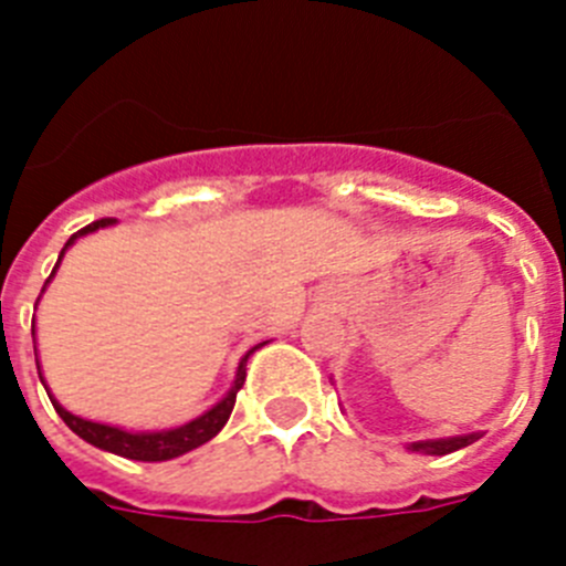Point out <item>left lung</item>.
Wrapping results in <instances>:
<instances>
[{"mask_svg":"<svg viewBox=\"0 0 566 566\" xmlns=\"http://www.w3.org/2000/svg\"><path fill=\"white\" fill-rule=\"evenodd\" d=\"M476 439H482V433H462V437H444V439H422V442H411L408 451L413 453H428V457H444V453H453L459 448H468Z\"/></svg>","mask_w":566,"mask_h":566,"instance_id":"left-lung-1","label":"left lung"}]
</instances>
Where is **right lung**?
Segmentation results:
<instances>
[{"label":"right lung","mask_w":566,"mask_h":566,"mask_svg":"<svg viewBox=\"0 0 566 566\" xmlns=\"http://www.w3.org/2000/svg\"><path fill=\"white\" fill-rule=\"evenodd\" d=\"M113 223H115L113 218H102V221L78 229V232L73 234L67 243H64L62 254H59L56 266H53V272H50L48 283L53 280V274H56L64 252H67V249L73 247L78 238L98 232V229L113 227ZM48 283H44V286H48ZM263 345L266 343H258L254 348H249V352L243 354V359L238 363V371H234L232 388H229L227 397H223L221 402H214L209 411L201 413V417L189 419V422L178 424V428H167V431H124V428H118V424L93 422V419H84V417H76V413H70L64 405H59V399L53 397L50 391H48V397H50V402H53V408H56L59 417L64 419V424H67L70 431L76 433V437H82L84 442L96 444V448H102V451H107V453H115V457L135 459V462H167V459L184 457V453L195 451V448H201V444H207L209 439L221 433V428L229 422V417H232L234 397H238V391L243 388V382H247V359L252 357L258 348H263ZM33 348H36V345H33ZM39 377H42V365H39ZM44 388H48V385H44Z\"/></svg>","instance_id":"obj_1"}]
</instances>
